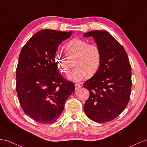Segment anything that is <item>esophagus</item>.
I'll list each match as a JSON object with an SVG mask.
<instances>
[{"label": "esophagus", "instance_id": "1", "mask_svg": "<svg viewBox=\"0 0 147 147\" xmlns=\"http://www.w3.org/2000/svg\"><path fill=\"white\" fill-rule=\"evenodd\" d=\"M75 87H76V90H78L81 88V85L78 84H75Z\"/></svg>", "mask_w": 147, "mask_h": 147}]
</instances>
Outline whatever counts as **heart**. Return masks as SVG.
Here are the masks:
<instances>
[{"label": "heart", "mask_w": 147, "mask_h": 147, "mask_svg": "<svg viewBox=\"0 0 147 147\" xmlns=\"http://www.w3.org/2000/svg\"><path fill=\"white\" fill-rule=\"evenodd\" d=\"M63 50L69 57H76L73 70L69 79L74 82L83 80L86 75L93 76L97 72L101 63L102 54L99 47L95 44H88L87 40L75 38L63 47ZM55 64L59 69L65 74L69 72V63L65 56L56 53L54 57Z\"/></svg>", "instance_id": "1"}]
</instances>
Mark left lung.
<instances>
[{
  "label": "left lung",
  "instance_id": "8db88e82",
  "mask_svg": "<svg viewBox=\"0 0 147 147\" xmlns=\"http://www.w3.org/2000/svg\"><path fill=\"white\" fill-rule=\"evenodd\" d=\"M93 37L101 51L100 66L94 76L84 83L90 92L84 105L89 119L98 123L115 119L129 102L131 89V68L123 47L105 30L84 34Z\"/></svg>",
  "mask_w": 147,
  "mask_h": 147
}]
</instances>
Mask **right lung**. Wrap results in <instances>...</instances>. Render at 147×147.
<instances>
[{"label":"right lung","mask_w":147,"mask_h":147,"mask_svg":"<svg viewBox=\"0 0 147 147\" xmlns=\"http://www.w3.org/2000/svg\"><path fill=\"white\" fill-rule=\"evenodd\" d=\"M71 32L45 29L34 34L20 53L16 70V91L27 115L37 122L53 123L61 115L75 85L59 72L54 57Z\"/></svg>","instance_id":"obj_1"}]
</instances>
